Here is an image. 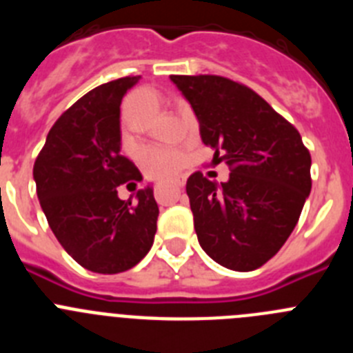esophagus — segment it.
<instances>
[{"label": "esophagus", "mask_w": 353, "mask_h": 353, "mask_svg": "<svg viewBox=\"0 0 353 353\" xmlns=\"http://www.w3.org/2000/svg\"><path fill=\"white\" fill-rule=\"evenodd\" d=\"M173 185L176 187V189H182V187L185 185V182H183V180H174V182H173Z\"/></svg>", "instance_id": "esophagus-1"}]
</instances>
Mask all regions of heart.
Listing matches in <instances>:
<instances>
[{"label":"heart","instance_id":"heart-1","mask_svg":"<svg viewBox=\"0 0 353 353\" xmlns=\"http://www.w3.org/2000/svg\"><path fill=\"white\" fill-rule=\"evenodd\" d=\"M138 97H154L152 92L134 93ZM141 166L150 179H170L180 171L183 164V154L174 148H146L139 155Z\"/></svg>","mask_w":353,"mask_h":353}]
</instances>
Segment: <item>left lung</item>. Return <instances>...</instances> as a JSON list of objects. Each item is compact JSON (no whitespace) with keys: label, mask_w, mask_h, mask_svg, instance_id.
I'll return each mask as SVG.
<instances>
[{"label":"left lung","mask_w":353,"mask_h":353,"mask_svg":"<svg viewBox=\"0 0 353 353\" xmlns=\"http://www.w3.org/2000/svg\"><path fill=\"white\" fill-rule=\"evenodd\" d=\"M199 121L228 182L196 171L185 185L198 242L214 261L249 272L283 248L311 192L301 134L256 92L221 76H171Z\"/></svg>","instance_id":"8db88e82"}]
</instances>
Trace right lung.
<instances>
[{
    "label": "right lung",
    "instance_id": "1",
    "mask_svg": "<svg viewBox=\"0 0 353 353\" xmlns=\"http://www.w3.org/2000/svg\"><path fill=\"white\" fill-rule=\"evenodd\" d=\"M138 81L139 76L121 77L81 97L56 120L33 166L52 233L81 267L97 274L132 269L157 232L154 189L138 191L134 203L117 191L121 183L143 180L120 154V104Z\"/></svg>",
    "mask_w": 353,
    "mask_h": 353
}]
</instances>
